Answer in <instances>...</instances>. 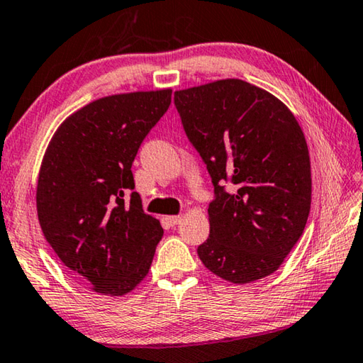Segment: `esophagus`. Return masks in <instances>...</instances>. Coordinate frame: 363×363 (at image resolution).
<instances>
[{
	"instance_id": "34e87169",
	"label": "esophagus",
	"mask_w": 363,
	"mask_h": 363,
	"mask_svg": "<svg viewBox=\"0 0 363 363\" xmlns=\"http://www.w3.org/2000/svg\"><path fill=\"white\" fill-rule=\"evenodd\" d=\"M165 220H167V223L170 226H177L182 221V217L180 215H172V217H165Z\"/></svg>"
}]
</instances>
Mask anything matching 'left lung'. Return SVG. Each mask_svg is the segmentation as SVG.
Returning <instances> with one entry per match:
<instances>
[{
    "label": "left lung",
    "mask_w": 363,
    "mask_h": 363,
    "mask_svg": "<svg viewBox=\"0 0 363 363\" xmlns=\"http://www.w3.org/2000/svg\"><path fill=\"white\" fill-rule=\"evenodd\" d=\"M174 101L215 193L201 262L233 284L272 274L301 238L311 211L300 124L281 100L242 79L177 91Z\"/></svg>",
    "instance_id": "obj_1"
}]
</instances>
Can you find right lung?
Instances as JSON below:
<instances>
[{
  "mask_svg": "<svg viewBox=\"0 0 363 363\" xmlns=\"http://www.w3.org/2000/svg\"><path fill=\"white\" fill-rule=\"evenodd\" d=\"M170 100V89L95 100L63 121L44 155L36 189L43 234L99 294L137 287L162 239V226L133 191L132 162Z\"/></svg>",
  "mask_w": 363,
  "mask_h": 363,
  "instance_id": "obj_1",
  "label": "right lung"
}]
</instances>
